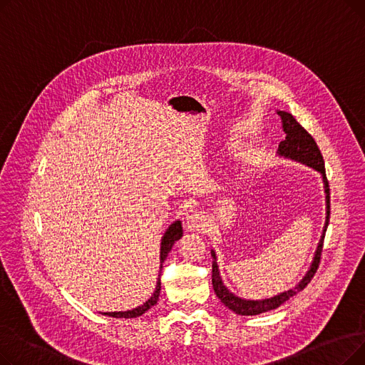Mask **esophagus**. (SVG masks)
<instances>
[{"label": "esophagus", "instance_id": "obj_1", "mask_svg": "<svg viewBox=\"0 0 365 365\" xmlns=\"http://www.w3.org/2000/svg\"><path fill=\"white\" fill-rule=\"evenodd\" d=\"M185 226H186L187 231H194V232L202 231L204 226H205V217L201 213H197V212L190 213L185 219Z\"/></svg>", "mask_w": 365, "mask_h": 365}]
</instances>
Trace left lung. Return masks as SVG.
Wrapping results in <instances>:
<instances>
[{"instance_id":"left-lung-1","label":"left lung","mask_w":365,"mask_h":365,"mask_svg":"<svg viewBox=\"0 0 365 365\" xmlns=\"http://www.w3.org/2000/svg\"><path fill=\"white\" fill-rule=\"evenodd\" d=\"M278 115L282 120V128L285 131V139L279 143L278 148V153L281 157L290 158V160H296L300 161L306 165H309L312 168H315L317 171L321 173L322 176V182H324V190H325V204H327V216H325V225L322 229V235L321 240L318 242L317 252H315V257L312 260V264L309 267L308 274L303 277V279L290 289L289 292H284L278 296H274L271 299H264V300H245L241 299L235 294H232L229 292L226 287L222 282L220 274H219V266L216 262V255L212 250V256L215 259L213 262V275H212V282H213V289L216 296L220 299V302L227 306L229 309L234 311L238 315H259L267 311L277 309L278 306H281L284 302L289 300L290 297H293L294 294H297L299 292H302L306 285L311 282V279L314 278L318 266H319V260H321V252H322V245H324V237H325V231H327L329 226V220H330V186H329V180L327 176H325V167H324V160L321 155V150L317 145V142L314 140V138L311 134L306 131L293 117L292 113L284 112V110H278Z\"/></svg>"}]
</instances>
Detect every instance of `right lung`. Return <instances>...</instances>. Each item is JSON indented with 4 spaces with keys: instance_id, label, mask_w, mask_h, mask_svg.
I'll return each instance as SVG.
<instances>
[{
    "instance_id": "obj_1",
    "label": "right lung",
    "mask_w": 365,
    "mask_h": 365,
    "mask_svg": "<svg viewBox=\"0 0 365 365\" xmlns=\"http://www.w3.org/2000/svg\"><path fill=\"white\" fill-rule=\"evenodd\" d=\"M182 235H183V229H182L180 220H176L175 223H171L168 226V229H167L163 240H161V256H160V259H161V269H163V263H164L165 257L168 256L173 244H175L178 240H180ZM160 290H161V274L158 275L155 292H153L150 299H148L142 306H138L136 309L125 311V312H103V315L113 317V318H138V317L143 315L148 309H150L153 304H157L158 297H160Z\"/></svg>"
}]
</instances>
